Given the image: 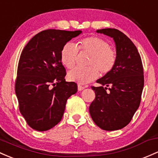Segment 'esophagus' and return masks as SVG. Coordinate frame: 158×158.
Returning <instances> with one entry per match:
<instances>
[{
  "label": "esophagus",
  "instance_id": "34e87169",
  "mask_svg": "<svg viewBox=\"0 0 158 158\" xmlns=\"http://www.w3.org/2000/svg\"><path fill=\"white\" fill-rule=\"evenodd\" d=\"M85 88V87L84 86H82V85H78V91H82L83 89H84Z\"/></svg>",
  "mask_w": 158,
  "mask_h": 158
}]
</instances>
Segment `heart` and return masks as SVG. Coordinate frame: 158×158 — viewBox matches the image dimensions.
I'll return each instance as SVG.
<instances>
[{
    "instance_id": "b5f03b06",
    "label": "heart",
    "mask_w": 158,
    "mask_h": 158,
    "mask_svg": "<svg viewBox=\"0 0 158 158\" xmlns=\"http://www.w3.org/2000/svg\"><path fill=\"white\" fill-rule=\"evenodd\" d=\"M79 50L91 54L85 68L76 67L67 74L68 79L79 85H85L94 80L100 75H106L113 69L116 61V54L106 41L98 37H88L80 40L77 46L73 43H67L60 52V60L67 68L75 65Z\"/></svg>"
}]
</instances>
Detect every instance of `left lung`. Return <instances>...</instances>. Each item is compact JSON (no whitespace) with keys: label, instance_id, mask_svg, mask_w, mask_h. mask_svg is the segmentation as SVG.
<instances>
[{"label":"left lung","instance_id":"8db88e82","mask_svg":"<svg viewBox=\"0 0 158 158\" xmlns=\"http://www.w3.org/2000/svg\"><path fill=\"white\" fill-rule=\"evenodd\" d=\"M96 32L113 39L116 61L109 73L96 81L100 86L91 87L95 99L89 112L100 128L117 131L129 124L139 106L144 86L143 64L137 48L121 31L104 28Z\"/></svg>","mask_w":158,"mask_h":158}]
</instances>
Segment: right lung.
I'll return each mask as SVG.
<instances>
[{"label":"right lung","mask_w":158,"mask_h":158,"mask_svg":"<svg viewBox=\"0 0 158 158\" xmlns=\"http://www.w3.org/2000/svg\"><path fill=\"white\" fill-rule=\"evenodd\" d=\"M82 31L48 29L38 33L22 50L17 70L15 94L27 124L46 131L61 120L67 100L77 92L75 82H65L60 60L63 46Z\"/></svg>","instance_id":"1"}]
</instances>
